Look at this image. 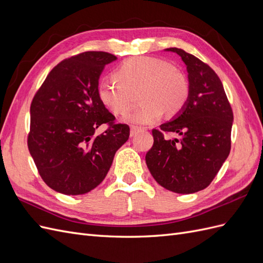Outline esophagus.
I'll list each match as a JSON object with an SVG mask.
<instances>
[{
    "instance_id": "1",
    "label": "esophagus",
    "mask_w": 263,
    "mask_h": 263,
    "mask_svg": "<svg viewBox=\"0 0 263 263\" xmlns=\"http://www.w3.org/2000/svg\"><path fill=\"white\" fill-rule=\"evenodd\" d=\"M141 130H142V128H140V127H138V126H132L130 127V137L136 136V135L138 133H140Z\"/></svg>"
}]
</instances>
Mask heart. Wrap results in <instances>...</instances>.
<instances>
[{
    "instance_id": "obj_1",
    "label": "heart",
    "mask_w": 263,
    "mask_h": 263,
    "mask_svg": "<svg viewBox=\"0 0 263 263\" xmlns=\"http://www.w3.org/2000/svg\"><path fill=\"white\" fill-rule=\"evenodd\" d=\"M115 80H103L98 97L107 110L124 115L133 107L139 94L142 105L125 117V122L138 125L154 124L163 113L179 114L190 97L186 76L164 60L137 57L126 60L114 72Z\"/></svg>"
}]
</instances>
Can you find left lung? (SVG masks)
Masks as SVG:
<instances>
[{"label": "left lung", "mask_w": 263, "mask_h": 263, "mask_svg": "<svg viewBox=\"0 0 263 263\" xmlns=\"http://www.w3.org/2000/svg\"><path fill=\"white\" fill-rule=\"evenodd\" d=\"M166 50L177 52L186 65L190 97L173 121L153 129L146 163L161 186L190 194L208 187L227 159L234 114L220 79L209 65L182 49ZM164 132L180 137L164 139Z\"/></svg>", "instance_id": "obj_1"}]
</instances>
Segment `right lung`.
Segmentation results:
<instances>
[{"label":"right lung","mask_w":263,"mask_h":263,"mask_svg":"<svg viewBox=\"0 0 263 263\" xmlns=\"http://www.w3.org/2000/svg\"><path fill=\"white\" fill-rule=\"evenodd\" d=\"M116 60L105 51H85L59 62L30 104L28 150L47 185L80 195L104 180L129 126L115 122L98 97L103 69ZM101 124L107 129L95 135Z\"/></svg>","instance_id":"right-lung-1"}]
</instances>
